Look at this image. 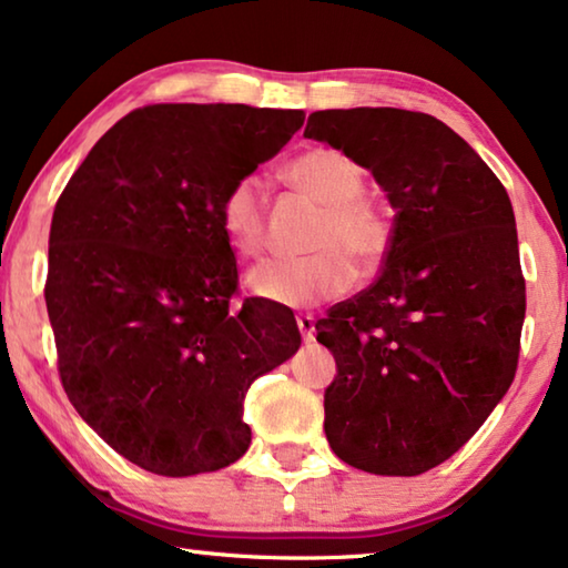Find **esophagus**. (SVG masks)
Wrapping results in <instances>:
<instances>
[{"mask_svg":"<svg viewBox=\"0 0 568 568\" xmlns=\"http://www.w3.org/2000/svg\"><path fill=\"white\" fill-rule=\"evenodd\" d=\"M297 328H300V333H302V338L313 341V338H315V317L310 315V313L297 315Z\"/></svg>","mask_w":568,"mask_h":568,"instance_id":"obj_1","label":"esophagus"}]
</instances>
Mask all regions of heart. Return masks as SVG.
<instances>
[{
	"mask_svg": "<svg viewBox=\"0 0 568 568\" xmlns=\"http://www.w3.org/2000/svg\"><path fill=\"white\" fill-rule=\"evenodd\" d=\"M286 181L323 204V216L310 240L313 255L268 258L247 271V290L278 307H313L341 297L354 284V264L372 266L383 258L390 224L364 193L356 160L331 146H313L286 168ZM220 224L230 245L255 258L266 245V189L261 178L243 175L224 191Z\"/></svg>",
	"mask_w": 568,
	"mask_h": 568,
	"instance_id": "heart-1",
	"label": "heart"
}]
</instances>
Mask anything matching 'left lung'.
<instances>
[{"mask_svg":"<svg viewBox=\"0 0 568 568\" xmlns=\"http://www.w3.org/2000/svg\"><path fill=\"white\" fill-rule=\"evenodd\" d=\"M307 139L372 170L395 209L385 271L315 323L336 359L325 437L375 476H418L480 429L525 321L511 201L447 123L400 108L310 113Z\"/></svg>","mask_w":568,"mask_h":568,"instance_id":"obj_1","label":"left lung"}]
</instances>
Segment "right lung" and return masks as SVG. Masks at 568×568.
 <instances>
[{
    "instance_id": "obj_1",
    "label": "right lung",
    "mask_w": 568,
    "mask_h": 568,
    "mask_svg": "<svg viewBox=\"0 0 568 568\" xmlns=\"http://www.w3.org/2000/svg\"><path fill=\"white\" fill-rule=\"evenodd\" d=\"M302 111L144 105L108 129L53 209L45 307L61 385L139 468L183 478L251 445L247 387L302 344L294 315L232 305L220 201L274 158Z\"/></svg>"
}]
</instances>
